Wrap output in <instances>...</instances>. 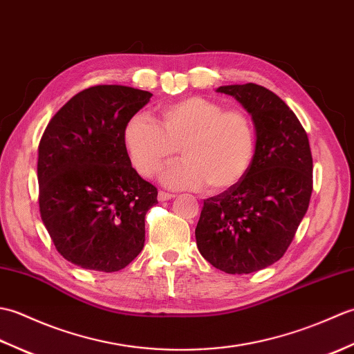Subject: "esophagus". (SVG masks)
<instances>
[{
    "label": "esophagus",
    "instance_id": "obj_1",
    "mask_svg": "<svg viewBox=\"0 0 354 354\" xmlns=\"http://www.w3.org/2000/svg\"><path fill=\"white\" fill-rule=\"evenodd\" d=\"M175 198V194H171V193H167V192H162V190H160L158 192V201L160 202H164V201H169V199H173Z\"/></svg>",
    "mask_w": 354,
    "mask_h": 354
}]
</instances>
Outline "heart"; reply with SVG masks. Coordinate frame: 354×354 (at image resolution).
Wrapping results in <instances>:
<instances>
[{"mask_svg": "<svg viewBox=\"0 0 354 354\" xmlns=\"http://www.w3.org/2000/svg\"><path fill=\"white\" fill-rule=\"evenodd\" d=\"M124 146L133 167L150 178L175 160L185 158L162 173L173 189H199L221 193L246 176L255 155V129L240 109L192 95L164 106L158 124L147 115H135L124 127Z\"/></svg>", "mask_w": 354, "mask_h": 354, "instance_id": "b5f03b06", "label": "heart"}]
</instances>
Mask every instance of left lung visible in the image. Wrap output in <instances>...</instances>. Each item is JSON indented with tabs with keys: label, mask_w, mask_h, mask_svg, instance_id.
<instances>
[{
	"label": "left lung",
	"mask_w": 354,
	"mask_h": 354,
	"mask_svg": "<svg viewBox=\"0 0 354 354\" xmlns=\"http://www.w3.org/2000/svg\"><path fill=\"white\" fill-rule=\"evenodd\" d=\"M250 112L255 155L236 187L204 201L196 231L198 250L227 274H251L280 260L309 208L313 161L309 138L280 97L255 84L228 85Z\"/></svg>",
	"instance_id": "1"
}]
</instances>
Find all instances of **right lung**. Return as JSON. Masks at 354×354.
I'll return each mask as SVG.
<instances>
[{"label":"right lung","mask_w":354,"mask_h":354,"mask_svg":"<svg viewBox=\"0 0 354 354\" xmlns=\"http://www.w3.org/2000/svg\"><path fill=\"white\" fill-rule=\"evenodd\" d=\"M150 97L131 86H91L45 127L39 212L57 252L73 265L115 272L145 246V217L158 190L132 167L123 133Z\"/></svg>","instance_id":"1"}]
</instances>
